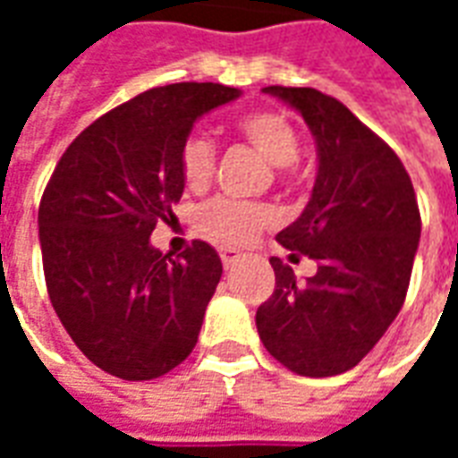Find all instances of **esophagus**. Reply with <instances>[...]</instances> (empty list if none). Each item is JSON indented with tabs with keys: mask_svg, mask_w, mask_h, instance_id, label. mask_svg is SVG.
<instances>
[{
	"mask_svg": "<svg viewBox=\"0 0 458 458\" xmlns=\"http://www.w3.org/2000/svg\"><path fill=\"white\" fill-rule=\"evenodd\" d=\"M240 258H242V255H240L238 250H230V248L220 250V259H223V265H225V267H233V265H238Z\"/></svg>",
	"mask_w": 458,
	"mask_h": 458,
	"instance_id": "esophagus-1",
	"label": "esophagus"
}]
</instances>
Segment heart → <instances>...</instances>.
<instances>
[{
	"mask_svg": "<svg viewBox=\"0 0 458 458\" xmlns=\"http://www.w3.org/2000/svg\"><path fill=\"white\" fill-rule=\"evenodd\" d=\"M240 140L265 157L279 171L292 166L299 159L301 140L294 122L287 114L272 107H255L242 113L235 122ZM179 171L183 186L189 191L208 189L216 174V144L200 134L191 131L179 149ZM272 220V213L258 203H242L233 199H213L199 213V225L208 238L225 245H248L258 233Z\"/></svg>",
	"mask_w": 458,
	"mask_h": 458,
	"instance_id": "1",
	"label": "heart"
}]
</instances>
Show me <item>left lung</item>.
<instances>
[{"label":"left lung","mask_w":458,"mask_h":458,"mask_svg":"<svg viewBox=\"0 0 458 458\" xmlns=\"http://www.w3.org/2000/svg\"><path fill=\"white\" fill-rule=\"evenodd\" d=\"M265 93L299 110L317 140L311 199L277 242L318 269L297 284L289 265L269 259L275 292L258 309V334L292 373L341 375L403 309L422 230L417 196L400 157L336 98L284 85Z\"/></svg>","instance_id":"8db88e82"}]
</instances>
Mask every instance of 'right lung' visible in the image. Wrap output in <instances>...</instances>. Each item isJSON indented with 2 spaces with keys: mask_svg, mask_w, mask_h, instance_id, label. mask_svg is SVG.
<instances>
[{
  "mask_svg": "<svg viewBox=\"0 0 458 458\" xmlns=\"http://www.w3.org/2000/svg\"><path fill=\"white\" fill-rule=\"evenodd\" d=\"M240 98L220 83L151 88L85 127L55 164L38 206L46 289L85 358L122 380L183 363L223 265L193 240L176 259L151 248L183 179L179 149L193 122Z\"/></svg>",
  "mask_w": 458,
  "mask_h": 458,
  "instance_id": "1",
  "label": "right lung"
}]
</instances>
